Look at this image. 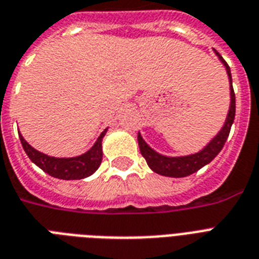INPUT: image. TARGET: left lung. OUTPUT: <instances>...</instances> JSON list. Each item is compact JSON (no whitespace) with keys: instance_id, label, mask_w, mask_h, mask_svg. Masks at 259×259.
Instances as JSON below:
<instances>
[{"instance_id":"8db88e82","label":"left lung","mask_w":259,"mask_h":259,"mask_svg":"<svg viewBox=\"0 0 259 259\" xmlns=\"http://www.w3.org/2000/svg\"><path fill=\"white\" fill-rule=\"evenodd\" d=\"M215 51V50H213ZM215 54L225 66L227 71V76H229L230 82V107L227 118H226L225 125L222 126V129L218 132V134L203 148L201 150L196 152L193 154L188 156H179V157H170V156H164V154L158 153L154 149H152L142 136L138 132V146L141 150V154L145 157L148 165L153 172L161 175V176L168 177H185L197 172V170L203 168L204 165L209 164L213 158L217 157L222 148L225 146V142L227 141L230 130L234 123V118H235V94L233 89V79H231V71H230L229 64L223 60L221 55L215 51Z\"/></svg>"}]
</instances>
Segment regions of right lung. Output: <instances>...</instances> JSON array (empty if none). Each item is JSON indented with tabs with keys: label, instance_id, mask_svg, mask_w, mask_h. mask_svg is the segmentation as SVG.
Masks as SVG:
<instances>
[{
	"label": "right lung",
	"instance_id": "right-lung-1",
	"mask_svg": "<svg viewBox=\"0 0 259 259\" xmlns=\"http://www.w3.org/2000/svg\"><path fill=\"white\" fill-rule=\"evenodd\" d=\"M106 132L107 129L102 132L91 149H89L86 153L80 154V156H76V157H52V156L38 152L33 146H30L24 140L21 133H18V136H20V141H21L22 148L28 154V157L40 169L48 173L50 176L62 179V180H80V179L91 176L101 165L102 157H103L102 140L105 137Z\"/></svg>",
	"mask_w": 259,
	"mask_h": 259
}]
</instances>
